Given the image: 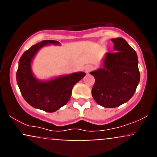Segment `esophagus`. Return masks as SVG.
Wrapping results in <instances>:
<instances>
[{
  "label": "esophagus",
  "mask_w": 157,
  "mask_h": 157,
  "mask_svg": "<svg viewBox=\"0 0 157 157\" xmlns=\"http://www.w3.org/2000/svg\"><path fill=\"white\" fill-rule=\"evenodd\" d=\"M94 68V67L92 66H91V65H88V66H85V68H84V71L86 73H89L90 71H91V70H92Z\"/></svg>",
  "instance_id": "34e87169"
}]
</instances>
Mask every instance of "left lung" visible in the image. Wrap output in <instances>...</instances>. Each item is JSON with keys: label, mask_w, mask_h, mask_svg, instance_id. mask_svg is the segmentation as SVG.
<instances>
[{"label": "left lung", "mask_w": 157, "mask_h": 157, "mask_svg": "<svg viewBox=\"0 0 157 157\" xmlns=\"http://www.w3.org/2000/svg\"><path fill=\"white\" fill-rule=\"evenodd\" d=\"M113 53H106L102 68L90 72L95 78L91 94L97 104L116 108L127 102L140 80L136 52L122 37L111 39Z\"/></svg>", "instance_id": "8db88e82"}]
</instances>
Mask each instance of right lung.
I'll return each instance as SVG.
<instances>
[{
	"instance_id": "1",
	"label": "right lung",
	"mask_w": 157,
	"mask_h": 157,
	"mask_svg": "<svg viewBox=\"0 0 157 157\" xmlns=\"http://www.w3.org/2000/svg\"><path fill=\"white\" fill-rule=\"evenodd\" d=\"M50 44H60L57 40H45L25 52L20 58L16 78L21 94L30 105L47 112H55L67 103L74 86L83 78L86 73L80 71L48 80L35 77L32 70L34 57L41 48Z\"/></svg>"
}]
</instances>
